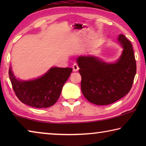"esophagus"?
I'll return each mask as SVG.
<instances>
[{
    "mask_svg": "<svg viewBox=\"0 0 146 146\" xmlns=\"http://www.w3.org/2000/svg\"><path fill=\"white\" fill-rule=\"evenodd\" d=\"M73 70L74 71H77L79 70V68H78V66L77 64H74L73 65Z\"/></svg>",
    "mask_w": 146,
    "mask_h": 146,
    "instance_id": "esophagus-1",
    "label": "esophagus"
}]
</instances>
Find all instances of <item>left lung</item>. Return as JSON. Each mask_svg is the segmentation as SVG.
<instances>
[{"label": "left lung", "mask_w": 146, "mask_h": 146, "mask_svg": "<svg viewBox=\"0 0 146 146\" xmlns=\"http://www.w3.org/2000/svg\"><path fill=\"white\" fill-rule=\"evenodd\" d=\"M118 40L123 48L117 62L106 63L95 56H80L81 90L89 102L96 105H108L129 92L137 71L132 44L123 35Z\"/></svg>", "instance_id": "8db88e82"}]
</instances>
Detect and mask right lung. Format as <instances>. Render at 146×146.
Instances as JSON below:
<instances>
[{
  "mask_svg": "<svg viewBox=\"0 0 146 146\" xmlns=\"http://www.w3.org/2000/svg\"><path fill=\"white\" fill-rule=\"evenodd\" d=\"M72 70L70 68H51L40 77L22 81L16 78L10 67L9 76L14 92L20 101L33 108H46L56 102Z\"/></svg>",
  "mask_w": 146,
  "mask_h": 146,
  "instance_id": "1",
  "label": "right lung"
}]
</instances>
